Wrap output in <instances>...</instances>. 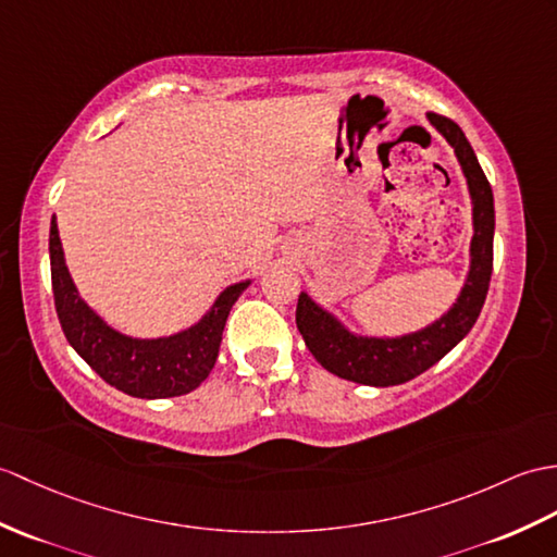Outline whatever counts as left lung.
<instances>
[{"label": "left lung", "instance_id": "1", "mask_svg": "<svg viewBox=\"0 0 557 557\" xmlns=\"http://www.w3.org/2000/svg\"><path fill=\"white\" fill-rule=\"evenodd\" d=\"M426 121L454 147L465 183H468L472 203L470 268L456 304L426 327L400 334V337H374V334L354 332L337 313L320 306L308 292L299 294L296 327L308 351L322 368L356 384H404L438 363L450 348L468 337L482 313L488 292L491 268H494V191L460 127L436 113H426Z\"/></svg>", "mask_w": 557, "mask_h": 557}]
</instances>
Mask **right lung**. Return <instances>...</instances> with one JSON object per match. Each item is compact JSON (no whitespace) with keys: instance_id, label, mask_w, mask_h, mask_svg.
<instances>
[{"instance_id":"1","label":"right lung","mask_w":557,"mask_h":557,"mask_svg":"<svg viewBox=\"0 0 557 557\" xmlns=\"http://www.w3.org/2000/svg\"><path fill=\"white\" fill-rule=\"evenodd\" d=\"M51 287L69 344L103 382L135 398H171L197 389L209 377L232 306L253 280L230 284L189 327L163 337H133L109 325L89 306L69 273L57 215L49 227Z\"/></svg>"}]
</instances>
